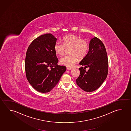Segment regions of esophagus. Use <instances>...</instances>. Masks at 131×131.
Returning <instances> with one entry per match:
<instances>
[{"mask_svg": "<svg viewBox=\"0 0 131 131\" xmlns=\"http://www.w3.org/2000/svg\"><path fill=\"white\" fill-rule=\"evenodd\" d=\"M67 69H68V70H72L73 68H70V67H67Z\"/></svg>", "mask_w": 131, "mask_h": 131, "instance_id": "1", "label": "esophagus"}]
</instances>
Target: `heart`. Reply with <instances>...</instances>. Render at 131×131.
I'll use <instances>...</instances> for the list:
<instances>
[{"mask_svg": "<svg viewBox=\"0 0 131 131\" xmlns=\"http://www.w3.org/2000/svg\"><path fill=\"white\" fill-rule=\"evenodd\" d=\"M62 41V43L57 42L54 45V50L55 53L58 55H62L66 48H69L70 54L60 58L61 64L71 67L75 63L78 58L82 59L87 55L89 43L86 39H81L76 35H69L63 37Z\"/></svg>", "mask_w": 131, "mask_h": 131, "instance_id": "heart-1", "label": "heart"}]
</instances>
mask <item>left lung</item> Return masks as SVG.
I'll return each instance as SVG.
<instances>
[{
    "mask_svg": "<svg viewBox=\"0 0 131 131\" xmlns=\"http://www.w3.org/2000/svg\"><path fill=\"white\" fill-rule=\"evenodd\" d=\"M79 64L83 66L79 68L77 85L85 92L98 89L107 78L108 65L105 47L99 38L95 37L90 40L88 52ZM86 67L89 68L87 71Z\"/></svg>",
    "mask_w": 131,
    "mask_h": 131,
    "instance_id": "left-lung-1",
    "label": "left lung"
}]
</instances>
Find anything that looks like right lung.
<instances>
[{"mask_svg": "<svg viewBox=\"0 0 131 131\" xmlns=\"http://www.w3.org/2000/svg\"><path fill=\"white\" fill-rule=\"evenodd\" d=\"M57 40L53 35L46 34L34 40L28 47L26 74L30 85L38 92H50L66 70V67L57 64L58 60L54 50Z\"/></svg>", "mask_w": 131, "mask_h": 131, "instance_id": "right-lung-1", "label": "right lung"}]
</instances>
